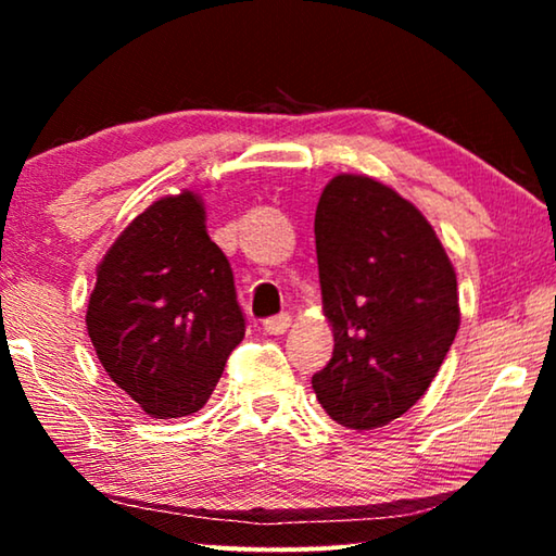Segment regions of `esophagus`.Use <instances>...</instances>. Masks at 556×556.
<instances>
[{
	"label": "esophagus",
	"mask_w": 556,
	"mask_h": 556,
	"mask_svg": "<svg viewBox=\"0 0 556 556\" xmlns=\"http://www.w3.org/2000/svg\"><path fill=\"white\" fill-rule=\"evenodd\" d=\"M289 324H291V316L289 314H277V316H269V318H265V331L269 333V336H281L289 328Z\"/></svg>",
	"instance_id": "1"
}]
</instances>
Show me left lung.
I'll return each mask as SVG.
<instances>
[{
  "mask_svg": "<svg viewBox=\"0 0 556 556\" xmlns=\"http://www.w3.org/2000/svg\"><path fill=\"white\" fill-rule=\"evenodd\" d=\"M314 232L336 345L312 388L338 425L384 427L417 404L454 343L456 271L425 215L370 176H336Z\"/></svg>",
  "mask_w": 556,
  "mask_h": 556,
  "instance_id": "left-lung-1",
  "label": "left lung"
}]
</instances>
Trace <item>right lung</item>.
I'll return each instance as SVG.
<instances>
[{
  "mask_svg": "<svg viewBox=\"0 0 556 556\" xmlns=\"http://www.w3.org/2000/svg\"><path fill=\"white\" fill-rule=\"evenodd\" d=\"M86 324L102 368L149 417L208 402L248 321L199 195H166L127 225L100 262Z\"/></svg>",
  "mask_w": 556,
  "mask_h": 556,
  "instance_id": "right-lung-1",
  "label": "right lung"
}]
</instances>
